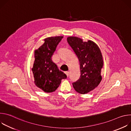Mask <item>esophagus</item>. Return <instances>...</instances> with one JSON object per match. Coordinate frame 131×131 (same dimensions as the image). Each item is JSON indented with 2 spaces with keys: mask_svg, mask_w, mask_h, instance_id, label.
<instances>
[{
  "mask_svg": "<svg viewBox=\"0 0 131 131\" xmlns=\"http://www.w3.org/2000/svg\"><path fill=\"white\" fill-rule=\"evenodd\" d=\"M65 73V74H66L67 77H68V76H69V72H68V71H66Z\"/></svg>",
  "mask_w": 131,
  "mask_h": 131,
  "instance_id": "obj_1",
  "label": "esophagus"
}]
</instances>
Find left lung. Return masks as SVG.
Wrapping results in <instances>:
<instances>
[{
    "label": "left lung",
    "mask_w": 131,
    "mask_h": 131,
    "mask_svg": "<svg viewBox=\"0 0 131 131\" xmlns=\"http://www.w3.org/2000/svg\"><path fill=\"white\" fill-rule=\"evenodd\" d=\"M69 45L76 54L80 66V77L72 83L76 92L85 94L95 89L102 78V68L104 62L102 52L97 45L91 40L83 41L77 37L67 38Z\"/></svg>",
    "instance_id": "1"
}]
</instances>
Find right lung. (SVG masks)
Segmentation results:
<instances>
[{"label": "right lung", "mask_w": 131, "mask_h": 131, "mask_svg": "<svg viewBox=\"0 0 131 131\" xmlns=\"http://www.w3.org/2000/svg\"><path fill=\"white\" fill-rule=\"evenodd\" d=\"M63 36L50 37L44 43L35 50V61L31 69L35 85L45 92L51 93L58 89L67 76L53 63L52 56Z\"/></svg>", "instance_id": "add662e5"}]
</instances>
